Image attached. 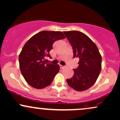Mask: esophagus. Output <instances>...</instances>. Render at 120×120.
<instances>
[{
    "mask_svg": "<svg viewBox=\"0 0 120 120\" xmlns=\"http://www.w3.org/2000/svg\"><path fill=\"white\" fill-rule=\"evenodd\" d=\"M60 68L63 69V68H64L65 66H63V65H60Z\"/></svg>",
    "mask_w": 120,
    "mask_h": 120,
    "instance_id": "obj_1",
    "label": "esophagus"
}]
</instances>
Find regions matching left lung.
I'll list each match as a JSON object with an SVG mask.
<instances>
[{"label":"left lung","instance_id":"obj_1","mask_svg":"<svg viewBox=\"0 0 120 120\" xmlns=\"http://www.w3.org/2000/svg\"><path fill=\"white\" fill-rule=\"evenodd\" d=\"M73 50V57L79 59V66L74 75L66 79L68 85L77 91L91 87L96 82L101 70L102 57L96 45L80 31H64Z\"/></svg>","mask_w":120,"mask_h":120}]
</instances>
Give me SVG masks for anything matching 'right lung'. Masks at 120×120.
<instances>
[{"label": "right lung", "instance_id": "obj_1", "mask_svg": "<svg viewBox=\"0 0 120 120\" xmlns=\"http://www.w3.org/2000/svg\"><path fill=\"white\" fill-rule=\"evenodd\" d=\"M65 38L60 31H44L34 34L26 43L19 55V63L22 74L29 85L42 89L51 84L60 67L58 64L46 63L45 59H51L49 52L53 44Z\"/></svg>", "mask_w": 120, "mask_h": 120}]
</instances>
